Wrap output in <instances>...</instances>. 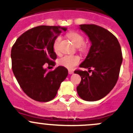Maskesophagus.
<instances>
[{"label": "esophagus", "mask_w": 133, "mask_h": 133, "mask_svg": "<svg viewBox=\"0 0 133 133\" xmlns=\"http://www.w3.org/2000/svg\"><path fill=\"white\" fill-rule=\"evenodd\" d=\"M68 73H69V74H74V71L69 70V71H68Z\"/></svg>", "instance_id": "obj_1"}]
</instances>
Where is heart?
I'll return each mask as SVG.
<instances>
[{
	"mask_svg": "<svg viewBox=\"0 0 133 133\" xmlns=\"http://www.w3.org/2000/svg\"><path fill=\"white\" fill-rule=\"evenodd\" d=\"M68 36L71 41L77 46H79V50L81 52H85L87 49V46L85 43V38L81 34L75 31H70L68 33ZM62 37L58 35L54 39L53 42V49L56 53L59 51V46ZM80 62V58L78 56L75 55H65L59 60V64L62 66L71 69L76 66Z\"/></svg>",
	"mask_w": 133,
	"mask_h": 133,
	"instance_id": "obj_1",
	"label": "heart"
}]
</instances>
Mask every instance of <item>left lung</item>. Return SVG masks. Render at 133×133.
Listing matches in <instances>:
<instances>
[{"mask_svg":"<svg viewBox=\"0 0 133 133\" xmlns=\"http://www.w3.org/2000/svg\"><path fill=\"white\" fill-rule=\"evenodd\" d=\"M89 36L92 45L86 59L75 74L81 77L77 87L79 96L86 101H96L111 91L117 83L123 61L121 46L117 38L104 27L95 24L80 25ZM90 71L92 74H89Z\"/></svg>","mask_w":133,"mask_h":133,"instance_id":"left-lung-1","label":"left lung"}]
</instances>
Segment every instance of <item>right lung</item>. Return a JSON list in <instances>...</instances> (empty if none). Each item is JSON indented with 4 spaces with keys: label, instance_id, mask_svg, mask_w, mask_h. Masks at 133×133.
I'll use <instances>...</instances> for the list:
<instances>
[{
    "label": "right lung",
    "instance_id": "obj_1",
    "mask_svg": "<svg viewBox=\"0 0 133 133\" xmlns=\"http://www.w3.org/2000/svg\"><path fill=\"white\" fill-rule=\"evenodd\" d=\"M66 29L59 26H37L23 33L12 46L13 73L23 91L33 100L46 102L54 99L68 76V69L63 66L50 71L44 69L45 64L56 65L53 42L61 31Z\"/></svg>",
    "mask_w": 133,
    "mask_h": 133
}]
</instances>
